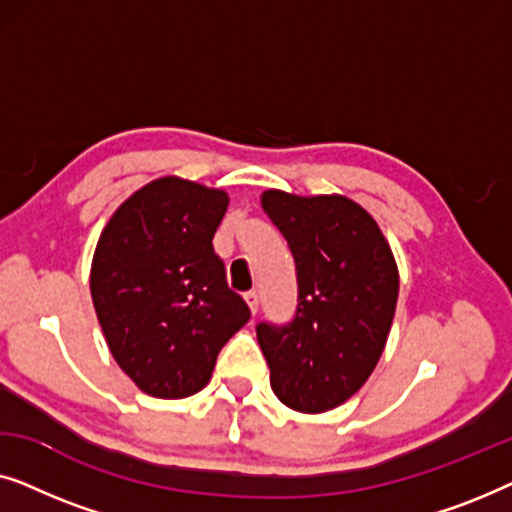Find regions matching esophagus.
I'll return each instance as SVG.
<instances>
[{
	"instance_id": "obj_1",
	"label": "esophagus",
	"mask_w": 512,
	"mask_h": 512,
	"mask_svg": "<svg viewBox=\"0 0 512 512\" xmlns=\"http://www.w3.org/2000/svg\"><path fill=\"white\" fill-rule=\"evenodd\" d=\"M244 300H247V305H249L251 314H256V312H258V303H261V298H258V291H249V293H244Z\"/></svg>"
}]
</instances>
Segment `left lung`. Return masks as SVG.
I'll use <instances>...</instances> for the list:
<instances>
[{"mask_svg":"<svg viewBox=\"0 0 512 512\" xmlns=\"http://www.w3.org/2000/svg\"><path fill=\"white\" fill-rule=\"evenodd\" d=\"M261 202L289 242L298 282L289 324L256 326L272 391L291 410H333L382 356L398 300L394 254L373 216L342 195L265 191Z\"/></svg>","mask_w":512,"mask_h":512,"instance_id":"left-lung-1","label":"left lung"}]
</instances>
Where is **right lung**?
Here are the masks:
<instances>
[{
    "label": "right lung",
    "instance_id": "right-lung-1",
    "mask_svg": "<svg viewBox=\"0 0 512 512\" xmlns=\"http://www.w3.org/2000/svg\"><path fill=\"white\" fill-rule=\"evenodd\" d=\"M226 209L223 191L165 177L130 195L102 230L93 305L116 363L144 394H198L251 317L214 254Z\"/></svg>",
    "mask_w": 512,
    "mask_h": 512
}]
</instances>
